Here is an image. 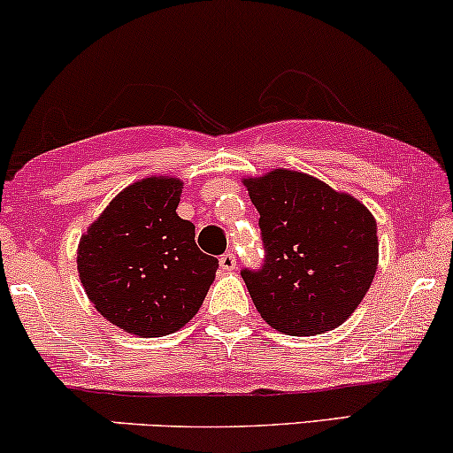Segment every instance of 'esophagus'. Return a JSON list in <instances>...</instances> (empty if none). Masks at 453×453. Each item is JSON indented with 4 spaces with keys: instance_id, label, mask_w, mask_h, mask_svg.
I'll return each instance as SVG.
<instances>
[{
    "instance_id": "1",
    "label": "esophagus",
    "mask_w": 453,
    "mask_h": 453,
    "mask_svg": "<svg viewBox=\"0 0 453 453\" xmlns=\"http://www.w3.org/2000/svg\"><path fill=\"white\" fill-rule=\"evenodd\" d=\"M219 264H220V268H222V270L231 272V270L237 268V257H234V253H233V251H226V253H222V256H220Z\"/></svg>"
}]
</instances>
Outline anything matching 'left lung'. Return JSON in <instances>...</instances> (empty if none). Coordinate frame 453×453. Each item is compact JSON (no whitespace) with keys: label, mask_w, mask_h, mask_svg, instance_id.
I'll return each mask as SVG.
<instances>
[{"label":"left lung","mask_w":453,"mask_h":453,"mask_svg":"<svg viewBox=\"0 0 453 453\" xmlns=\"http://www.w3.org/2000/svg\"><path fill=\"white\" fill-rule=\"evenodd\" d=\"M262 268L241 276L262 318L288 336L330 332L361 305L377 270V225L355 197L305 173L247 179Z\"/></svg>","instance_id":"obj_1"}]
</instances>
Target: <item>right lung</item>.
Here are the masks:
<instances>
[{
	"instance_id": "add662e5",
	"label": "right lung",
	"mask_w": 453,
	"mask_h": 453,
	"mask_svg": "<svg viewBox=\"0 0 453 453\" xmlns=\"http://www.w3.org/2000/svg\"><path fill=\"white\" fill-rule=\"evenodd\" d=\"M183 183L150 177L109 203L78 247V272L96 311L142 338L177 332L202 307L219 259L177 216Z\"/></svg>"
}]
</instances>
